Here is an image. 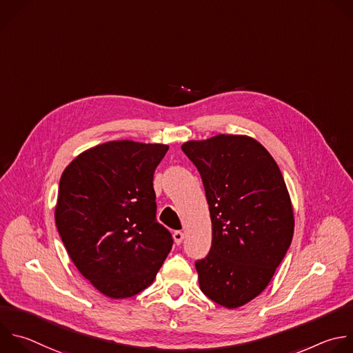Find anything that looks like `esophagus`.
Wrapping results in <instances>:
<instances>
[{
  "instance_id": "1",
  "label": "esophagus",
  "mask_w": 353,
  "mask_h": 353,
  "mask_svg": "<svg viewBox=\"0 0 353 353\" xmlns=\"http://www.w3.org/2000/svg\"><path fill=\"white\" fill-rule=\"evenodd\" d=\"M173 239H174V243H176L177 245H180V244L183 243V240H184V232H181V231H174Z\"/></svg>"
}]
</instances>
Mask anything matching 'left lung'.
<instances>
[{"instance_id": "left-lung-1", "label": "left lung", "mask_w": 353, "mask_h": 353, "mask_svg": "<svg viewBox=\"0 0 353 353\" xmlns=\"http://www.w3.org/2000/svg\"><path fill=\"white\" fill-rule=\"evenodd\" d=\"M196 166L212 220V247L195 263L201 291L236 309L269 285L294 236V209L269 151L243 134L181 145Z\"/></svg>"}]
</instances>
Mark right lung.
<instances>
[{
    "mask_svg": "<svg viewBox=\"0 0 353 353\" xmlns=\"http://www.w3.org/2000/svg\"><path fill=\"white\" fill-rule=\"evenodd\" d=\"M169 145L117 140L77 155L63 170L55 224L77 270L112 299L150 287L173 239L157 221L154 172Z\"/></svg>",
    "mask_w": 353,
    "mask_h": 353,
    "instance_id": "obj_1",
    "label": "right lung"
}]
</instances>
